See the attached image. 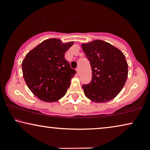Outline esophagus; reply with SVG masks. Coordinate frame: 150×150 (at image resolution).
Wrapping results in <instances>:
<instances>
[{
  "label": "esophagus",
  "instance_id": "obj_1",
  "mask_svg": "<svg viewBox=\"0 0 150 150\" xmlns=\"http://www.w3.org/2000/svg\"><path fill=\"white\" fill-rule=\"evenodd\" d=\"M76 72H77V74H80V69L78 67V68H76Z\"/></svg>",
  "mask_w": 150,
  "mask_h": 150
}]
</instances>
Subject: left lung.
Masks as SVG:
<instances>
[{
	"mask_svg": "<svg viewBox=\"0 0 150 150\" xmlns=\"http://www.w3.org/2000/svg\"><path fill=\"white\" fill-rule=\"evenodd\" d=\"M82 47L92 70L91 82L83 85L85 96L94 102L110 101L121 91L128 77L124 54L102 40L82 44Z\"/></svg>",
	"mask_w": 150,
	"mask_h": 150,
	"instance_id": "obj_1",
	"label": "left lung"
}]
</instances>
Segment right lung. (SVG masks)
I'll list each match as a JSON object with an SVG mask.
<instances>
[{
	"label": "right lung",
	"mask_w": 150,
	"mask_h": 150,
	"mask_svg": "<svg viewBox=\"0 0 150 150\" xmlns=\"http://www.w3.org/2000/svg\"><path fill=\"white\" fill-rule=\"evenodd\" d=\"M74 42L63 44L57 39L46 40L26 55L22 73L26 85L36 97L44 102H56L66 93L76 73L65 58Z\"/></svg>",
	"instance_id": "right-lung-1"
}]
</instances>
